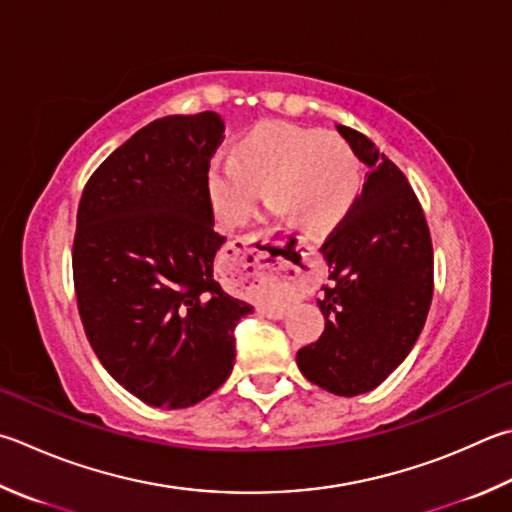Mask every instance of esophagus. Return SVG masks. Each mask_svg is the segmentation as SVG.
Masks as SVG:
<instances>
[{
    "instance_id": "1",
    "label": "esophagus",
    "mask_w": 512,
    "mask_h": 512,
    "mask_svg": "<svg viewBox=\"0 0 512 512\" xmlns=\"http://www.w3.org/2000/svg\"><path fill=\"white\" fill-rule=\"evenodd\" d=\"M241 280L244 282H264V280H277L291 284L297 275L288 273V268L282 262H259L257 255L253 262L241 264Z\"/></svg>"
}]
</instances>
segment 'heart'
Returning a JSON list of instances; mask_svg holds the SVG:
<instances>
[{
  "label": "heart",
  "mask_w": 512,
  "mask_h": 512,
  "mask_svg": "<svg viewBox=\"0 0 512 512\" xmlns=\"http://www.w3.org/2000/svg\"><path fill=\"white\" fill-rule=\"evenodd\" d=\"M206 188L226 228L244 224L266 188L275 215H286L306 235H324L351 215L362 167L345 138L266 120L239 136L235 156H212Z\"/></svg>",
  "instance_id": "b5f03b06"
}]
</instances>
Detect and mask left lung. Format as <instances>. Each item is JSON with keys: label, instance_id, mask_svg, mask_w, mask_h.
Instances as JSON below:
<instances>
[{"label": "left lung", "instance_id": "left-lung-1", "mask_svg": "<svg viewBox=\"0 0 512 512\" xmlns=\"http://www.w3.org/2000/svg\"><path fill=\"white\" fill-rule=\"evenodd\" d=\"M338 134L369 167L351 215L320 248L331 286L318 300L324 333L297 351L306 380L338 396L376 389L421 336L434 288V255L405 174L367 136Z\"/></svg>", "mask_w": 512, "mask_h": 512}]
</instances>
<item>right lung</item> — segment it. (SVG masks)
<instances>
[{
  "mask_svg": "<svg viewBox=\"0 0 512 512\" xmlns=\"http://www.w3.org/2000/svg\"><path fill=\"white\" fill-rule=\"evenodd\" d=\"M224 138L215 111L145 125L91 174L78 206L73 282L85 333L111 378L163 410L226 383L253 306L215 280L206 170Z\"/></svg>",
  "mask_w": 512,
  "mask_h": 512,
  "instance_id": "add662e5",
  "label": "right lung"
}]
</instances>
